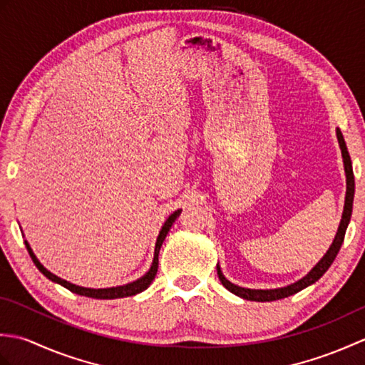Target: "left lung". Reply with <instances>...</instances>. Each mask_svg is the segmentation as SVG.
Instances as JSON below:
<instances>
[{
	"label": "left lung",
	"mask_w": 365,
	"mask_h": 365,
	"mask_svg": "<svg viewBox=\"0 0 365 365\" xmlns=\"http://www.w3.org/2000/svg\"><path fill=\"white\" fill-rule=\"evenodd\" d=\"M337 141L340 145V150H342V158H344V168H345V175H346V195H345V205H344V213H342V220H340V226L337 229V234L334 242L329 246L328 252L323 255V259L317 263V265L309 271V273L297 281L294 284H290L287 287H281V289H269V290H255V289H245V287H238L235 284H232L230 281H227L226 277H224L222 271L220 268V265H216V269H218V277L221 284L226 287L229 292H232L237 297L243 298V299H250V301H260V302H265V301H276V299H282L290 297V294H294L301 292L302 289H306V287L312 285L314 282L319 281V279L327 273L328 268L332 265V262H334L336 255L340 250V246L344 243V238H345V232L348 227V222L351 220V212H353V197H354V175H353V166H351V158H350V153H348L346 149V144H345V139L342 131L337 128Z\"/></svg>",
	"instance_id": "1"
}]
</instances>
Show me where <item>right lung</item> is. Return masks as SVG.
Segmentation results:
<instances>
[{"instance_id":"1","label":"right lung","mask_w":365,"mask_h":365,"mask_svg":"<svg viewBox=\"0 0 365 365\" xmlns=\"http://www.w3.org/2000/svg\"><path fill=\"white\" fill-rule=\"evenodd\" d=\"M182 210H177L174 212L173 215L169 216V218L166 220V222L163 224V227L160 230L158 234V238H157V243H155V252H153V262L152 265L149 268V271L143 276L136 279V281L130 282V284H125V285H119V287H110V289H86V287H80V285H75V284H71L64 281V279L58 277L56 274L50 273L48 269H46L41 262L37 260V257L34 255L33 250H31V246L28 245V242H25L26 245V250L31 255V259H33L34 265L38 268V271L45 276L48 277L50 281L56 282L59 285L66 287L67 290H71L72 293H76V294H81V297H89V298H96V299H115V298H125V297H133V294L136 293H141L144 292L147 287H149L152 284V281L155 279V276H157V271H158V254H160V247L163 245V242H165V238L168 235V232L170 229V226H173L174 221L177 220V216L180 215Z\"/></svg>"}]
</instances>
